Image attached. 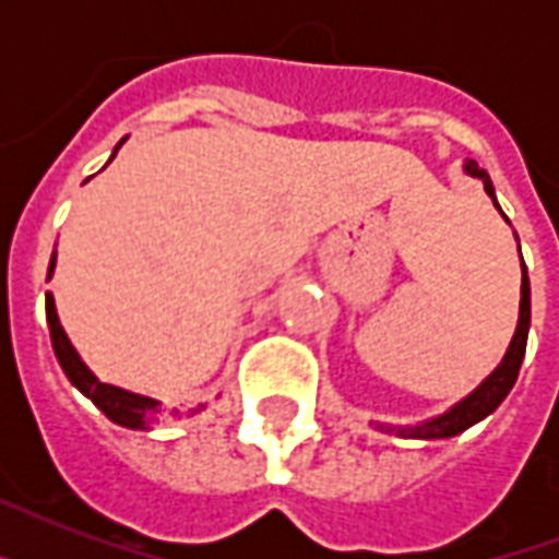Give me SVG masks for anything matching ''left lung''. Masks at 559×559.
Wrapping results in <instances>:
<instances>
[{"mask_svg":"<svg viewBox=\"0 0 559 559\" xmlns=\"http://www.w3.org/2000/svg\"><path fill=\"white\" fill-rule=\"evenodd\" d=\"M467 174L485 182V191L493 197V186H490V177L487 170H481L476 162H467ZM496 202V200H493ZM499 209V205H496ZM528 328H531V287H528V272H525V263H522V301H520V324H516V333H513V342L508 354H504L502 366L496 368L490 377H487L481 385H478L467 400H461L459 406L450 408L447 415L435 417L424 426H385V432H394L400 438H450V435H459L464 429H469L473 424H478L481 417H487L493 412L508 391L513 389V382L520 377L522 357H525V345H528Z\"/></svg>","mask_w":559,"mask_h":559,"instance_id":"1","label":"left lung"}]
</instances>
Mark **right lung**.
I'll use <instances>...</instances> for the list:
<instances>
[{
  "label": "right lung",
  "instance_id": "obj_1",
  "mask_svg": "<svg viewBox=\"0 0 559 559\" xmlns=\"http://www.w3.org/2000/svg\"><path fill=\"white\" fill-rule=\"evenodd\" d=\"M124 142V139H121ZM121 147V144H118ZM116 147V151H118ZM55 258L57 252L51 254V263H48V278H51V272H55ZM46 319H48V333H51V345H55L57 362L66 371V377L72 380V385L86 394V397L95 403V406L104 412V415L118 426H127V429H144V426H151L159 415V406H156V400L142 397V394H133V391L116 389V385H107V382L95 380V373L90 368L83 366L81 357H78V350L72 348V342L60 328V319H57L55 310V298L51 293L46 296ZM170 415H182L179 408H174Z\"/></svg>",
  "mask_w": 559,
  "mask_h": 559
}]
</instances>
